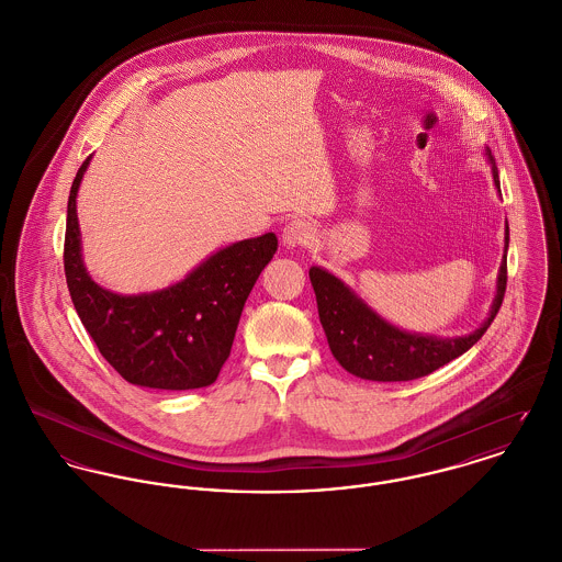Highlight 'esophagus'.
Segmentation results:
<instances>
[{"label":"esophagus","instance_id":"esophagus-1","mask_svg":"<svg viewBox=\"0 0 562 562\" xmlns=\"http://www.w3.org/2000/svg\"><path fill=\"white\" fill-rule=\"evenodd\" d=\"M314 239V228L307 220L295 217L282 228V244L286 248H302Z\"/></svg>","mask_w":562,"mask_h":562}]
</instances>
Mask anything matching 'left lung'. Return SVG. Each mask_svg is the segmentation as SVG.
I'll return each mask as SVG.
<instances>
[{"label":"left lung","instance_id":"obj_1","mask_svg":"<svg viewBox=\"0 0 562 562\" xmlns=\"http://www.w3.org/2000/svg\"><path fill=\"white\" fill-rule=\"evenodd\" d=\"M492 165V177L501 190L498 171L490 149L485 151ZM507 248H509V224L505 226V255L501 260L496 295L487 318L469 336L436 338L424 334H408L379 316L368 303L357 297L340 278L334 273L312 267L310 282L314 286L321 325L327 342L346 372L379 383L413 381L432 374L434 370L453 361L487 331L507 289Z\"/></svg>","mask_w":562,"mask_h":562}]
</instances>
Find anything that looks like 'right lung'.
I'll return each instance as SVG.
<instances>
[{
    "label": "right lung",
    "instance_id": "1",
    "mask_svg": "<svg viewBox=\"0 0 562 562\" xmlns=\"http://www.w3.org/2000/svg\"><path fill=\"white\" fill-rule=\"evenodd\" d=\"M89 160L70 188L64 241L66 282L87 334L132 385L165 391L212 385L231 355L244 303L278 250V237L265 233L231 244L162 291L120 295L102 289L83 265L77 217V192Z\"/></svg>",
    "mask_w": 562,
    "mask_h": 562
}]
</instances>
